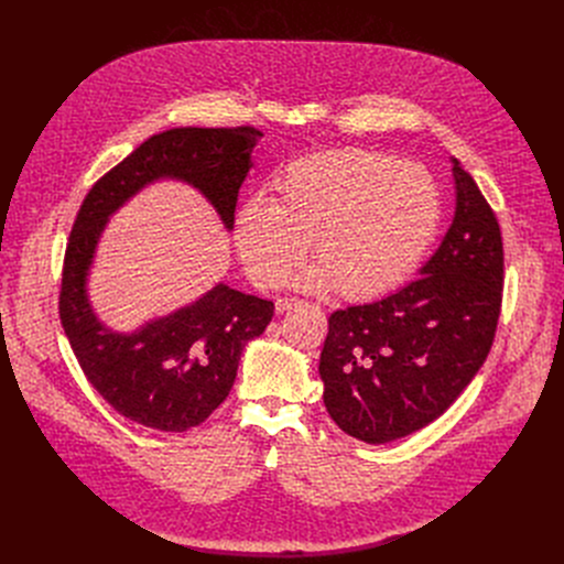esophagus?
<instances>
[{
	"label": "esophagus",
	"mask_w": 564,
	"mask_h": 564,
	"mask_svg": "<svg viewBox=\"0 0 564 564\" xmlns=\"http://www.w3.org/2000/svg\"><path fill=\"white\" fill-rule=\"evenodd\" d=\"M303 305V301H299V299H276V303H274V310H276V314H283V312H288V310H292V307H301Z\"/></svg>",
	"instance_id": "1"
}]
</instances>
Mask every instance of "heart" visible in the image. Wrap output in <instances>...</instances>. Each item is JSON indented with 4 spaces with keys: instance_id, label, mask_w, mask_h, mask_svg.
<instances>
[{
    "instance_id": "obj_1",
    "label": "heart",
    "mask_w": 564,
    "mask_h": 564,
    "mask_svg": "<svg viewBox=\"0 0 564 564\" xmlns=\"http://www.w3.org/2000/svg\"><path fill=\"white\" fill-rule=\"evenodd\" d=\"M442 223L433 176L379 151L303 155L274 178V198L238 205L231 236L248 276L272 288L301 265L310 240L318 265L307 290L375 301L404 285L431 252Z\"/></svg>"
}]
</instances>
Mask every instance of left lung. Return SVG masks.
I'll use <instances>...</instances> for the list:
<instances>
[{
  "label": "left lung",
  "instance_id": "1",
  "mask_svg": "<svg viewBox=\"0 0 564 564\" xmlns=\"http://www.w3.org/2000/svg\"><path fill=\"white\" fill-rule=\"evenodd\" d=\"M455 216L420 279L328 318L318 375L335 424L368 444L437 420L496 339L505 283L498 218L453 158Z\"/></svg>",
  "mask_w": 564,
  "mask_h": 564
}]
</instances>
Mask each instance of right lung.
<instances>
[{
	"label": "right lung",
	"mask_w": 564,
	"mask_h": 564,
	"mask_svg": "<svg viewBox=\"0 0 564 564\" xmlns=\"http://www.w3.org/2000/svg\"><path fill=\"white\" fill-rule=\"evenodd\" d=\"M261 135L254 127H181L151 135L89 189L75 216L62 268V328L89 383L140 426L183 433L203 424L229 394L240 352L263 335L274 303L218 283L133 333L109 330L87 294L102 229L118 207L160 178L196 187L231 229Z\"/></svg>",
	"instance_id": "right-lung-1"
}]
</instances>
